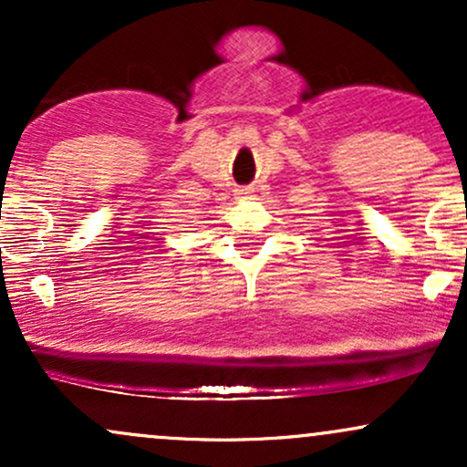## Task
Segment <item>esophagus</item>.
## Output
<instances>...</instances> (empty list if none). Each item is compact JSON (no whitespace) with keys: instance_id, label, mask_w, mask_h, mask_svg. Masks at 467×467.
Returning <instances> with one entry per match:
<instances>
[{"instance_id":"1","label":"esophagus","mask_w":467,"mask_h":467,"mask_svg":"<svg viewBox=\"0 0 467 467\" xmlns=\"http://www.w3.org/2000/svg\"><path fill=\"white\" fill-rule=\"evenodd\" d=\"M250 192H252V189H239V191H237V195H241V197H248Z\"/></svg>"}]
</instances>
